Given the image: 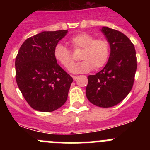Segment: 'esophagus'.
I'll use <instances>...</instances> for the list:
<instances>
[{
	"mask_svg": "<svg viewBox=\"0 0 150 150\" xmlns=\"http://www.w3.org/2000/svg\"><path fill=\"white\" fill-rule=\"evenodd\" d=\"M78 78V76H73V79H74V80H76V79Z\"/></svg>",
	"mask_w": 150,
	"mask_h": 150,
	"instance_id": "esophagus-1",
	"label": "esophagus"
}]
</instances>
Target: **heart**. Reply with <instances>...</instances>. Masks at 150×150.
Segmentation results:
<instances>
[{"label":"heart","instance_id":"heart-1","mask_svg":"<svg viewBox=\"0 0 150 150\" xmlns=\"http://www.w3.org/2000/svg\"><path fill=\"white\" fill-rule=\"evenodd\" d=\"M70 43L74 50H83L79 59L83 60L74 64L71 52L62 43H57L54 47L53 55L58 63L74 74H85L104 67L110 56L109 42L104 38H97L88 33H80L71 38Z\"/></svg>","mask_w":150,"mask_h":150}]
</instances>
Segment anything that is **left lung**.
<instances>
[{"label": "left lung", "instance_id": "obj_1", "mask_svg": "<svg viewBox=\"0 0 150 150\" xmlns=\"http://www.w3.org/2000/svg\"><path fill=\"white\" fill-rule=\"evenodd\" d=\"M101 32L110 46V54L103 70L88 76V100L100 107H111L122 101L133 86L137 70L134 46L119 30L102 27Z\"/></svg>", "mask_w": 150, "mask_h": 150}]
</instances>
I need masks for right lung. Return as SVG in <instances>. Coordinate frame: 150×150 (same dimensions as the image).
I'll return each instance as SVG.
<instances>
[{
    "instance_id": "1",
    "label": "right lung",
    "mask_w": 150,
    "mask_h": 150,
    "mask_svg": "<svg viewBox=\"0 0 150 150\" xmlns=\"http://www.w3.org/2000/svg\"><path fill=\"white\" fill-rule=\"evenodd\" d=\"M67 30L43 31L28 38L16 58V79L33 109L52 112L66 102L73 78L58 64L53 50Z\"/></svg>"
}]
</instances>
